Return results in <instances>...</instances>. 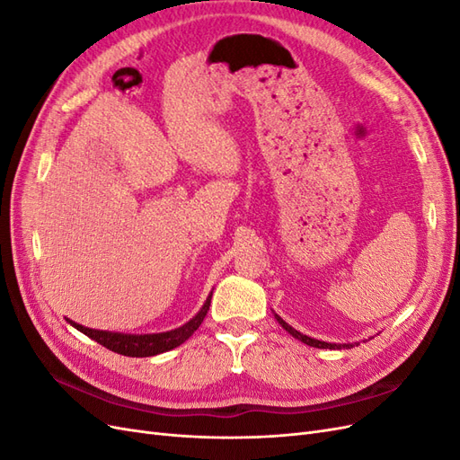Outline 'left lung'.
I'll use <instances>...</instances> for the list:
<instances>
[{
  "label": "left lung",
  "mask_w": 460,
  "mask_h": 460,
  "mask_svg": "<svg viewBox=\"0 0 460 460\" xmlns=\"http://www.w3.org/2000/svg\"><path fill=\"white\" fill-rule=\"evenodd\" d=\"M276 320L278 323L282 324V328L286 330V332H289L291 336H294L296 340H301L303 343H307V345H311V347H318V349H341V347H353L351 343H347V345H338V343H326V341H318V340H313V338H309V336H303V333H299L297 330H294L291 328L288 323H284V320L276 314Z\"/></svg>",
  "instance_id": "left-lung-1"
}]
</instances>
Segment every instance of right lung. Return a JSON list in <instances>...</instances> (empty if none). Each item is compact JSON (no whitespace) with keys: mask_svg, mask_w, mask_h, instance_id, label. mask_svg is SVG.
<instances>
[{"mask_svg":"<svg viewBox=\"0 0 460 460\" xmlns=\"http://www.w3.org/2000/svg\"><path fill=\"white\" fill-rule=\"evenodd\" d=\"M208 305H211V296L205 301L203 309L193 316L188 324L180 326L176 330L164 332V333H147V336H128V333H115V332H103V330H90L80 324L71 323L76 330L86 333L88 338L97 341L100 345L107 347L109 351H115L124 357H153L164 351H171L180 343H184L193 332L199 328L203 318L208 311Z\"/></svg>","mask_w":460,"mask_h":460,"instance_id":"1","label":"right lung"}]
</instances>
